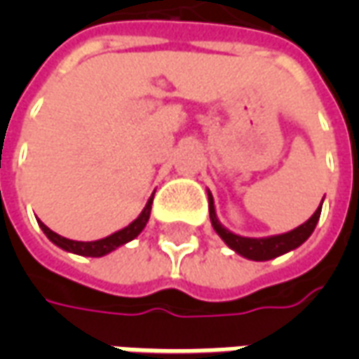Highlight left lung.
<instances>
[{
	"label": "left lung",
	"mask_w": 359,
	"mask_h": 359,
	"mask_svg": "<svg viewBox=\"0 0 359 359\" xmlns=\"http://www.w3.org/2000/svg\"><path fill=\"white\" fill-rule=\"evenodd\" d=\"M208 198H210V219L215 233L223 238V242L229 248L234 250L236 254H241L246 259H252V262H267V259L283 256L286 252L302 246L313 233L317 221H319V215H321V205H323V202H321L316 213L304 225L296 226V229L288 231V233L275 234V236H264V238H250V236H241V234L231 233L226 226L221 225V221L217 219V213H215V203H213V196H211L210 190H208Z\"/></svg>",
	"instance_id": "1"
}]
</instances>
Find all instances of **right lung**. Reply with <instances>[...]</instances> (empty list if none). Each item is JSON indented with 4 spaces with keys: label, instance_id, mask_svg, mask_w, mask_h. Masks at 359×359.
I'll return each mask as SVG.
<instances>
[{
    "label": "right lung",
    "instance_id": "obj_1",
    "mask_svg": "<svg viewBox=\"0 0 359 359\" xmlns=\"http://www.w3.org/2000/svg\"><path fill=\"white\" fill-rule=\"evenodd\" d=\"M151 203H154V196H149L148 203H146V208L142 210V213L138 217L134 219L130 225H126L125 229H121L117 233L109 234V236H105V238H100V241H92V242H81V241H71V238H65V236H61V234L53 233L50 226H46L38 219V225L43 231V234L50 238L55 246H59L61 250H65V252H71V254H76V256H86V257H102L111 254L113 250H117L118 246H123L126 242L134 241L138 234L144 231V226L148 223L149 219V211H151Z\"/></svg>",
    "mask_w": 359,
    "mask_h": 359
}]
</instances>
